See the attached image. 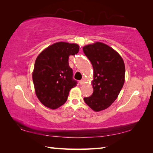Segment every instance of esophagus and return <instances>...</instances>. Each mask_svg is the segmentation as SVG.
Segmentation results:
<instances>
[{"instance_id": "esophagus-1", "label": "esophagus", "mask_w": 153, "mask_h": 153, "mask_svg": "<svg viewBox=\"0 0 153 153\" xmlns=\"http://www.w3.org/2000/svg\"><path fill=\"white\" fill-rule=\"evenodd\" d=\"M84 82H85V80L82 79V80H80V81H79V84H80V85H83L84 84Z\"/></svg>"}]
</instances>
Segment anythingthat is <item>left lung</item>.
Returning a JSON list of instances; mask_svg holds the SVG:
<instances>
[{"mask_svg":"<svg viewBox=\"0 0 153 153\" xmlns=\"http://www.w3.org/2000/svg\"><path fill=\"white\" fill-rule=\"evenodd\" d=\"M93 67V93L84 98L87 105L98 112L109 107L117 99L125 82V64L111 46L97 42L83 47Z\"/></svg>","mask_w":153,"mask_h":153,"instance_id":"left-lung-1","label":"left lung"}]
</instances>
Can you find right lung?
Segmentation results:
<instances>
[{
  "instance_id": "1",
  "label": "right lung",
  "mask_w": 153,
  "mask_h": 153,
  "mask_svg": "<svg viewBox=\"0 0 153 153\" xmlns=\"http://www.w3.org/2000/svg\"><path fill=\"white\" fill-rule=\"evenodd\" d=\"M79 48L77 44L58 42L46 48L36 58L33 82L36 94L45 107L51 109L61 107L77 85L68 59L69 55L78 53Z\"/></svg>"
}]
</instances>
